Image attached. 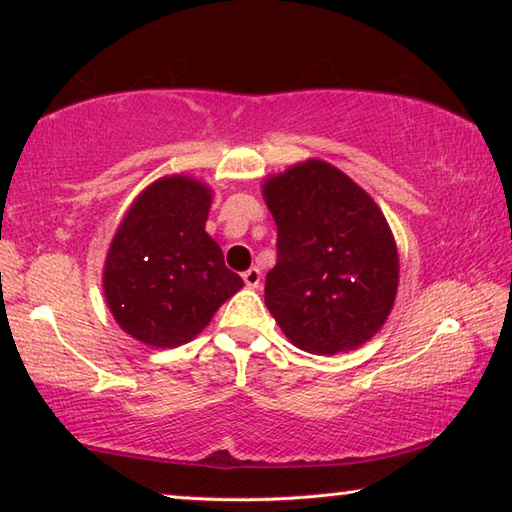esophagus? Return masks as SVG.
<instances>
[{"mask_svg":"<svg viewBox=\"0 0 512 512\" xmlns=\"http://www.w3.org/2000/svg\"><path fill=\"white\" fill-rule=\"evenodd\" d=\"M244 277V284L248 289H257L259 287V282H262V273H259V268H248V271L241 275Z\"/></svg>","mask_w":512,"mask_h":512,"instance_id":"34e87169","label":"esophagus"}]
</instances>
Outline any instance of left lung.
I'll return each mask as SVG.
<instances>
[{
    "label": "left lung",
    "instance_id": "1",
    "mask_svg": "<svg viewBox=\"0 0 512 512\" xmlns=\"http://www.w3.org/2000/svg\"><path fill=\"white\" fill-rule=\"evenodd\" d=\"M277 264L264 300L296 348L336 354L370 341L395 305L400 255L384 212L341 169L305 160L268 176Z\"/></svg>",
    "mask_w": 512,
    "mask_h": 512
}]
</instances>
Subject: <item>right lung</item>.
I'll return each instance as SVG.
<instances>
[{"mask_svg":"<svg viewBox=\"0 0 512 512\" xmlns=\"http://www.w3.org/2000/svg\"><path fill=\"white\" fill-rule=\"evenodd\" d=\"M210 207V187L173 173L146 187L121 219L103 264V296L135 341L189 343L244 287L205 232Z\"/></svg>","mask_w":512,"mask_h":512,"instance_id":"add662e5","label":"right lung"}]
</instances>
